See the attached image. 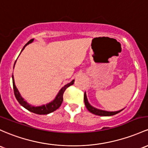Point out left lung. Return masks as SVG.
Instances as JSON below:
<instances>
[{
    "label": "left lung",
    "instance_id": "8db88e82",
    "mask_svg": "<svg viewBox=\"0 0 148 148\" xmlns=\"http://www.w3.org/2000/svg\"><path fill=\"white\" fill-rule=\"evenodd\" d=\"M84 103H85V105L86 107L87 110H88L90 112H91L92 114L95 115H98V116H112V115L116 114L120 112L121 111H122L123 110H119V111L116 112H109V111H105V110H99V109H97L94 107L91 106L88 101L87 99V96L86 92L84 93Z\"/></svg>",
    "mask_w": 148,
    "mask_h": 148
}]
</instances>
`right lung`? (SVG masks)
<instances>
[{"label":"right lung","mask_w":148,"mask_h":148,"mask_svg":"<svg viewBox=\"0 0 148 148\" xmlns=\"http://www.w3.org/2000/svg\"><path fill=\"white\" fill-rule=\"evenodd\" d=\"M34 41V39H31L28 43H27L24 46V48H22V51L24 49L26 46L27 45L29 44V43H32ZM21 51V52H22ZM16 62V61H15ZM15 62H14V64H15ZM12 84H13V89H14V96H15L16 99L17 100V101L19 102V103L22 106H23L24 108L27 109V110L29 111L32 112L37 114H48L53 112L56 111L57 109H58L60 107L63 101V94H64V92L65 91V90L68 87L70 86L73 85L74 83V79L72 80L70 83L69 84H66L64 87H62L60 89L59 92L58 93L57 96L56 97V98L51 101L50 103H48V104H45V105H40V106H33V105H29V103H27V101L24 100V98L21 96L20 93H19L18 89L16 87L15 84H14V77H13V74L12 76Z\"/></svg>","instance_id":"right-lung-1"}]
</instances>
